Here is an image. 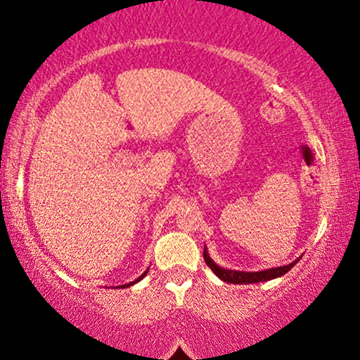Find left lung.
<instances>
[{
    "label": "left lung",
    "mask_w": 360,
    "mask_h": 360,
    "mask_svg": "<svg viewBox=\"0 0 360 360\" xmlns=\"http://www.w3.org/2000/svg\"><path fill=\"white\" fill-rule=\"evenodd\" d=\"M203 257H205V262L208 264L210 269H212L214 274L218 276V278H220L221 281H225V283H232V284H252V283H262V281H271L274 278H279V276L286 274V272L291 269L296 262H298V260H295V262L288 264V266L274 267V269H267V271H260V272H243V271L221 269V267H218L217 264L210 259V255L206 254V249L203 252Z\"/></svg>",
    "instance_id": "left-lung-1"
}]
</instances>
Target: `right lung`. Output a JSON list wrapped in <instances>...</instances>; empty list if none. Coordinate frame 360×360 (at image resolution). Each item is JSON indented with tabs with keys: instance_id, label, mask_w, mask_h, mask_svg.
<instances>
[{
	"instance_id": "add662e5",
	"label": "right lung",
	"mask_w": 360,
	"mask_h": 360,
	"mask_svg": "<svg viewBox=\"0 0 360 360\" xmlns=\"http://www.w3.org/2000/svg\"><path fill=\"white\" fill-rule=\"evenodd\" d=\"M147 274V272H143V274L142 276H140V278L139 279H135V283H137V281H140V279H142L143 278V276H146ZM135 283H130V284H127V286H123V288H128V286H131V284H135Z\"/></svg>"
}]
</instances>
